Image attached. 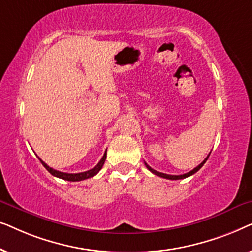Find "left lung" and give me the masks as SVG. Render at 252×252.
Wrapping results in <instances>:
<instances>
[{
  "label": "left lung",
  "mask_w": 252,
  "mask_h": 252,
  "mask_svg": "<svg viewBox=\"0 0 252 252\" xmlns=\"http://www.w3.org/2000/svg\"><path fill=\"white\" fill-rule=\"evenodd\" d=\"M211 154V153H210ZM210 154L208 155V157L205 158L204 160L202 161L201 164L198 165V166H196L194 170H191L190 172H188V173H185V174H181V175H171V174H165V173H161V172H158V171H156V170H154V168H151L149 165H148L147 163H146V166H147V168L148 170H149L151 173H154V174H156V175H158V177H160V178H164V179H170V180H180V179H185V178H188V177H190V175H192V174H195L196 172H197L199 168H201L203 165L205 164V161L208 160V158H209V156H210Z\"/></svg>",
  "instance_id": "left-lung-1"
}]
</instances>
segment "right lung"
Instances as JSON below:
<instances>
[{
	"instance_id": "add662e5",
	"label": "right lung",
	"mask_w": 252,
	"mask_h": 252,
	"mask_svg": "<svg viewBox=\"0 0 252 252\" xmlns=\"http://www.w3.org/2000/svg\"><path fill=\"white\" fill-rule=\"evenodd\" d=\"M105 158H106V151L104 153V155H103L102 159L98 161V164L96 165L94 168H92V170L86 171V172H81V173H64V172L54 170V168H51V167L48 166V165L44 163V161L41 160L40 158H39V159H40L41 163H42L43 166L47 168V171L49 172L50 174H53L54 177H57V178L63 179V180H67V181H82V180H86V179L92 178V177H94V175L97 174L98 172H99V170H101V168H102L103 164H104Z\"/></svg>"
}]
</instances>
